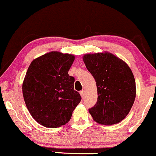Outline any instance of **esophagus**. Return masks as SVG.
Segmentation results:
<instances>
[{
	"label": "esophagus",
	"mask_w": 156,
	"mask_h": 156,
	"mask_svg": "<svg viewBox=\"0 0 156 156\" xmlns=\"http://www.w3.org/2000/svg\"><path fill=\"white\" fill-rule=\"evenodd\" d=\"M80 94H81V96H82V98H83L84 97V94H85V93H84V90H82V91H80Z\"/></svg>",
	"instance_id": "34e87169"
}]
</instances>
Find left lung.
<instances>
[{
  "instance_id": "left-lung-1",
  "label": "left lung",
  "mask_w": 156,
  "mask_h": 156,
  "mask_svg": "<svg viewBox=\"0 0 156 156\" xmlns=\"http://www.w3.org/2000/svg\"><path fill=\"white\" fill-rule=\"evenodd\" d=\"M83 61L94 78L98 101L89 110L95 122L111 125L128 115L136 95L134 76L124 61L109 52L87 54Z\"/></svg>"
}]
</instances>
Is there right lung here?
I'll use <instances>...</instances> for the list:
<instances>
[{"mask_svg":"<svg viewBox=\"0 0 156 156\" xmlns=\"http://www.w3.org/2000/svg\"><path fill=\"white\" fill-rule=\"evenodd\" d=\"M74 56L51 51L35 58L29 66L22 91L26 105L36 122L56 128L67 123L81 101L68 72Z\"/></svg>","mask_w":156,"mask_h":156,"instance_id":"add662e5","label":"right lung"}]
</instances>
